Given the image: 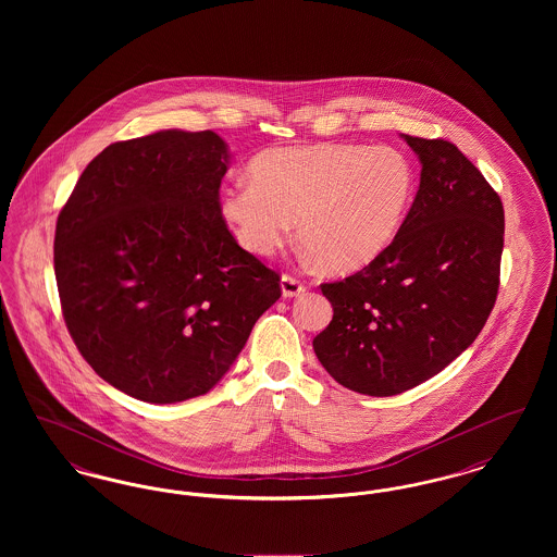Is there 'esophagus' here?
I'll return each instance as SVG.
<instances>
[{"instance_id":"esophagus-1","label":"esophagus","mask_w":557,"mask_h":557,"mask_svg":"<svg viewBox=\"0 0 557 557\" xmlns=\"http://www.w3.org/2000/svg\"><path fill=\"white\" fill-rule=\"evenodd\" d=\"M280 286H282V294H284V298H294V296H300V294L305 292L302 282H298V280H296V277H292V275H282Z\"/></svg>"}]
</instances>
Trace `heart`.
Masks as SVG:
<instances>
[{"label":"heart","mask_w":557,"mask_h":557,"mask_svg":"<svg viewBox=\"0 0 557 557\" xmlns=\"http://www.w3.org/2000/svg\"><path fill=\"white\" fill-rule=\"evenodd\" d=\"M416 189L409 159L391 146L275 148L250 164V182L225 186L219 212L244 250L267 259L292 234L330 273H352L395 239Z\"/></svg>","instance_id":"heart-1"}]
</instances>
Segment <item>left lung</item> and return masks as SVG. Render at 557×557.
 Wrapping results in <instances>:
<instances>
[{
	"instance_id": "1",
	"label": "left lung",
	"mask_w": 557,
	"mask_h": 557,
	"mask_svg": "<svg viewBox=\"0 0 557 557\" xmlns=\"http://www.w3.org/2000/svg\"><path fill=\"white\" fill-rule=\"evenodd\" d=\"M400 137L422 164L416 200L375 261L321 284L334 318L313 341L325 371L370 397L400 395L445 370L476 341L499 290V194L455 144Z\"/></svg>"
}]
</instances>
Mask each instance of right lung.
I'll return each instance as SVG.
<instances>
[{
    "instance_id": "1",
    "label": "right lung",
    "mask_w": 557,
    "mask_h": 557,
    "mask_svg": "<svg viewBox=\"0 0 557 557\" xmlns=\"http://www.w3.org/2000/svg\"><path fill=\"white\" fill-rule=\"evenodd\" d=\"M230 159L214 132L116 141L58 214L66 327L83 359L129 397L207 395L282 296L280 275L239 248L219 212Z\"/></svg>"
}]
</instances>
